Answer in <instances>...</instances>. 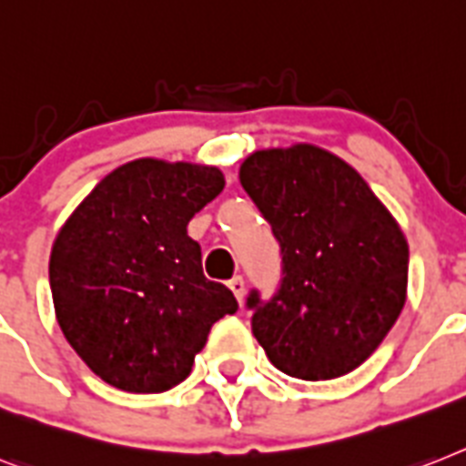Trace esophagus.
Listing matches in <instances>:
<instances>
[{
  "mask_svg": "<svg viewBox=\"0 0 466 466\" xmlns=\"http://www.w3.org/2000/svg\"><path fill=\"white\" fill-rule=\"evenodd\" d=\"M228 288L233 290L238 302H242V298H245V280H242V276H233V279L228 280Z\"/></svg>",
  "mask_w": 466,
  "mask_h": 466,
  "instance_id": "34e87169",
  "label": "esophagus"
}]
</instances>
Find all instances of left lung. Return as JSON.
Instances as JSON below:
<instances>
[{
  "label": "left lung",
  "instance_id": "obj_1",
  "mask_svg": "<svg viewBox=\"0 0 466 466\" xmlns=\"http://www.w3.org/2000/svg\"><path fill=\"white\" fill-rule=\"evenodd\" d=\"M240 183L283 255L279 293L248 298L252 333L283 374H350L405 307V233L348 161L309 142L257 149L240 164Z\"/></svg>",
  "mask_w": 466,
  "mask_h": 466
}]
</instances>
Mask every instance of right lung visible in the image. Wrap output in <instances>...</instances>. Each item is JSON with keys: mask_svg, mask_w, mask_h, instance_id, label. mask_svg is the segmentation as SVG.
<instances>
[{"mask_svg": "<svg viewBox=\"0 0 466 466\" xmlns=\"http://www.w3.org/2000/svg\"><path fill=\"white\" fill-rule=\"evenodd\" d=\"M224 183L217 167L145 157L104 176L59 228L49 255L56 321L104 383L126 393L178 386L214 321L238 311L187 236Z\"/></svg>", "mask_w": 466, "mask_h": 466, "instance_id": "right-lung-1", "label": "right lung"}]
</instances>
